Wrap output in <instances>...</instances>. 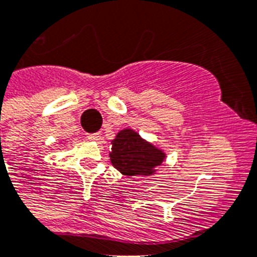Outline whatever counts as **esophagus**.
I'll return each instance as SVG.
<instances>
[{
	"mask_svg": "<svg viewBox=\"0 0 257 257\" xmlns=\"http://www.w3.org/2000/svg\"><path fill=\"white\" fill-rule=\"evenodd\" d=\"M87 138H88L89 140H92V142H97V140L100 139V134H98V133L88 134V135H87Z\"/></svg>",
	"mask_w": 257,
	"mask_h": 257,
	"instance_id": "34e87169",
	"label": "esophagus"
}]
</instances>
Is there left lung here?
Segmentation results:
<instances>
[{
	"label": "left lung",
	"mask_w": 257,
	"mask_h": 257,
	"mask_svg": "<svg viewBox=\"0 0 257 257\" xmlns=\"http://www.w3.org/2000/svg\"><path fill=\"white\" fill-rule=\"evenodd\" d=\"M109 159L111 165L126 177H150L166 160V152L133 128H123L111 140Z\"/></svg>",
	"instance_id": "left-lung-1"
}]
</instances>
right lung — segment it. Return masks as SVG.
Instances as JSON below:
<instances>
[{
  "label": "right lung",
  "instance_id": "add662e5",
  "mask_svg": "<svg viewBox=\"0 0 257 257\" xmlns=\"http://www.w3.org/2000/svg\"><path fill=\"white\" fill-rule=\"evenodd\" d=\"M63 142H65V140H63Z\"/></svg>",
  "mask_w": 257,
  "mask_h": 257
}]
</instances>
